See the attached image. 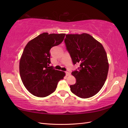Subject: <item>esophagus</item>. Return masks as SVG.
Here are the masks:
<instances>
[{
	"label": "esophagus",
	"instance_id": "34e87169",
	"mask_svg": "<svg viewBox=\"0 0 128 128\" xmlns=\"http://www.w3.org/2000/svg\"><path fill=\"white\" fill-rule=\"evenodd\" d=\"M65 72H66V75H67V76L70 75V71H69V70H67Z\"/></svg>",
	"mask_w": 128,
	"mask_h": 128
}]
</instances>
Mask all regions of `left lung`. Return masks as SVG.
<instances>
[{
    "label": "left lung",
    "instance_id": "8db88e82",
    "mask_svg": "<svg viewBox=\"0 0 128 128\" xmlns=\"http://www.w3.org/2000/svg\"><path fill=\"white\" fill-rule=\"evenodd\" d=\"M66 47L72 64H80L78 70L72 72L76 79L70 90L81 98L94 96L106 80L109 64L103 46L89 34H68L64 39Z\"/></svg>",
    "mask_w": 128,
    "mask_h": 128
}]
</instances>
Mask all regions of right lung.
<instances>
[{"mask_svg":"<svg viewBox=\"0 0 128 128\" xmlns=\"http://www.w3.org/2000/svg\"><path fill=\"white\" fill-rule=\"evenodd\" d=\"M65 34L44 32L28 42L20 61V74L26 88L38 97H45L56 90L65 73L55 69L51 64L50 51L61 44Z\"/></svg>","mask_w":128,"mask_h":128,"instance_id":"add662e5","label":"right lung"}]
</instances>
